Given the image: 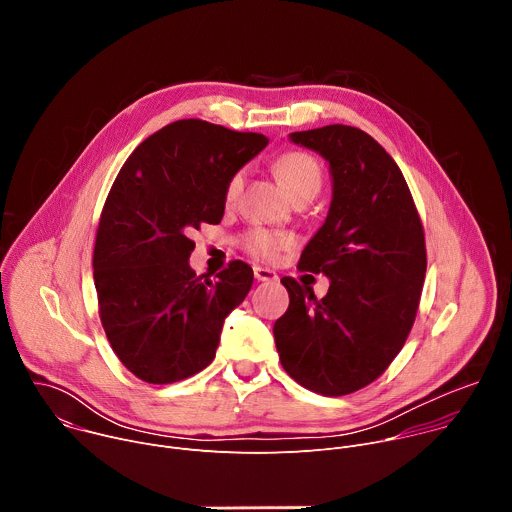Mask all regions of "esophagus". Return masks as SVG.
I'll return each instance as SVG.
<instances>
[{
  "instance_id": "esophagus-1",
  "label": "esophagus",
  "mask_w": 512,
  "mask_h": 512,
  "mask_svg": "<svg viewBox=\"0 0 512 512\" xmlns=\"http://www.w3.org/2000/svg\"><path fill=\"white\" fill-rule=\"evenodd\" d=\"M253 273H255V279L257 281H277V273L273 269H267V267H253Z\"/></svg>"
}]
</instances>
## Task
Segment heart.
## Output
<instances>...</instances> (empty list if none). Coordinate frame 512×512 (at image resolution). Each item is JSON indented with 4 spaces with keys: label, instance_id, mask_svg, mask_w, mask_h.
Wrapping results in <instances>:
<instances>
[{
    "label": "heart",
    "instance_id": "b5f03b06",
    "mask_svg": "<svg viewBox=\"0 0 512 512\" xmlns=\"http://www.w3.org/2000/svg\"><path fill=\"white\" fill-rule=\"evenodd\" d=\"M275 174L279 176L281 184L291 196H300L304 192H316L322 186V170L316 158H312L306 152H287L277 158L275 162ZM243 188V174L237 172L229 178L225 188V200L233 202ZM243 245L249 255L271 261L279 255V251L294 245V237L281 233V231H269V229H251L243 237Z\"/></svg>",
    "mask_w": 512,
    "mask_h": 512
}]
</instances>
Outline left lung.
Returning <instances> with one entry per match:
<instances>
[{"instance_id":"left-lung-1","label":"left lung","mask_w":512,"mask_h":512,"mask_svg":"<svg viewBox=\"0 0 512 512\" xmlns=\"http://www.w3.org/2000/svg\"><path fill=\"white\" fill-rule=\"evenodd\" d=\"M289 137L330 164L326 223L298 263L330 287L318 300L281 279L289 308L273 326L275 346L296 383L342 397L377 381L411 332L427 269L423 225L399 166L369 133L326 125Z\"/></svg>"}]
</instances>
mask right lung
I'll use <instances>...</instances> for the list:
<instances>
[{
  "instance_id": "right-lung-1",
  "label": "right lung",
  "mask_w": 512,
  "mask_h": 512,
  "mask_svg": "<svg viewBox=\"0 0 512 512\" xmlns=\"http://www.w3.org/2000/svg\"><path fill=\"white\" fill-rule=\"evenodd\" d=\"M265 145L261 133L180 119L141 141L119 170L101 212L93 277L107 340L137 379L172 385L212 362L253 269L231 261L214 281L198 277L188 235L221 223L229 178Z\"/></svg>"
}]
</instances>
